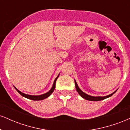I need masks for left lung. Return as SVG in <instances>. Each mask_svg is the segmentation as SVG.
<instances>
[{
    "label": "left lung",
    "mask_w": 130,
    "mask_h": 130,
    "mask_svg": "<svg viewBox=\"0 0 130 130\" xmlns=\"http://www.w3.org/2000/svg\"><path fill=\"white\" fill-rule=\"evenodd\" d=\"M74 83H75V87H76V89L77 92H78V93L82 97H83V98H84V99L87 100L93 101L103 100H104V99H106V98L111 96L113 94L115 93L116 92V91H115V92H113L112 93L110 94V95H107V96H90V95H87V94L84 93V92H83V91H82L79 89V88L78 86H77V84L76 83V82L75 80H74Z\"/></svg>",
    "instance_id": "1"
}]
</instances>
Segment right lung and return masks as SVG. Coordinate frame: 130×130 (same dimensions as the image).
<instances>
[{"label": "right lung", "instance_id": "1", "mask_svg": "<svg viewBox=\"0 0 130 130\" xmlns=\"http://www.w3.org/2000/svg\"><path fill=\"white\" fill-rule=\"evenodd\" d=\"M59 75H58V76L56 77V79H55L54 80V84H53V87L51 88V89L48 92H47V93H44V94H43V95H38V96H35V95H27V94H25L24 93H22V92H20L19 90H18L17 89H16V87L15 89L18 92V93L20 94V95H21L22 96H24V97H26L27 98H28V99H30V100H44L45 99V98H47L48 96H50L51 95L52 93L54 92V90L55 89V87H56V80H57V79L58 78V77H59Z\"/></svg>", "mask_w": 130, "mask_h": 130}]
</instances>
